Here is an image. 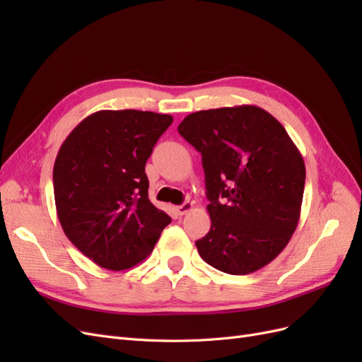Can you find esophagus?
Instances as JSON below:
<instances>
[{"label":"esophagus","instance_id":"34e87169","mask_svg":"<svg viewBox=\"0 0 362 362\" xmlns=\"http://www.w3.org/2000/svg\"><path fill=\"white\" fill-rule=\"evenodd\" d=\"M193 208V202H184V204H181V205H178L177 206V213L180 214V216H182V214H185V213H189L190 210Z\"/></svg>","mask_w":362,"mask_h":362}]
</instances>
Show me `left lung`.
Returning a JSON list of instances; mask_svg holds the SVG:
<instances>
[{
  "label": "left lung",
  "mask_w": 362,
  "mask_h": 362,
  "mask_svg": "<svg viewBox=\"0 0 362 362\" xmlns=\"http://www.w3.org/2000/svg\"><path fill=\"white\" fill-rule=\"evenodd\" d=\"M178 133L201 152L211 228L199 255L229 275L275 259L300 217L305 163L278 120L257 105L202 110Z\"/></svg>",
  "instance_id": "8db88e82"
}]
</instances>
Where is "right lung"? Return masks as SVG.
Here are the masks:
<instances>
[{"instance_id":"add662e5","label":"right lung","mask_w":362,"mask_h":362,"mask_svg":"<svg viewBox=\"0 0 362 362\" xmlns=\"http://www.w3.org/2000/svg\"><path fill=\"white\" fill-rule=\"evenodd\" d=\"M173 117L101 110L76 125L54 163V198L71 243L95 264L125 270L144 261L172 218L148 198L146 161Z\"/></svg>"}]
</instances>
